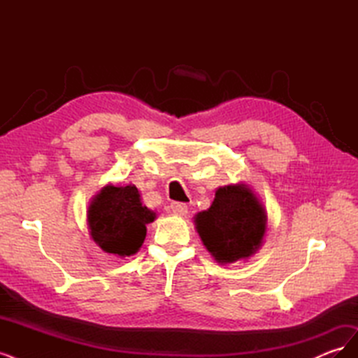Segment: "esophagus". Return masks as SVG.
Listing matches in <instances>:
<instances>
[{"instance_id":"obj_1","label":"esophagus","mask_w":358,"mask_h":358,"mask_svg":"<svg viewBox=\"0 0 358 358\" xmlns=\"http://www.w3.org/2000/svg\"><path fill=\"white\" fill-rule=\"evenodd\" d=\"M171 212L179 216H185L188 213V206L185 203H171L170 204Z\"/></svg>"}]
</instances>
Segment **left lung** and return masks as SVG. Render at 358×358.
Here are the masks:
<instances>
[{"label":"left lung","instance_id":"left-lung-1","mask_svg":"<svg viewBox=\"0 0 358 358\" xmlns=\"http://www.w3.org/2000/svg\"><path fill=\"white\" fill-rule=\"evenodd\" d=\"M194 225L215 262L231 264L262 248L267 212L248 183H230L215 191L210 208L194 216Z\"/></svg>","mask_w":358,"mask_h":358}]
</instances>
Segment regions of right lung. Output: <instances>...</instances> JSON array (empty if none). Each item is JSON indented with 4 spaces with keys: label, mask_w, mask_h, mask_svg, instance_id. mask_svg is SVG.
I'll list each match as a JSON object with an SVG mask.
<instances>
[{
    "label": "right lung",
    "mask_w": 358,
    "mask_h": 358,
    "mask_svg": "<svg viewBox=\"0 0 358 358\" xmlns=\"http://www.w3.org/2000/svg\"><path fill=\"white\" fill-rule=\"evenodd\" d=\"M157 213L148 209L136 185H106L94 196L86 212L91 239L104 252L131 257L142 248L146 225Z\"/></svg>",
    "instance_id": "1"
}]
</instances>
